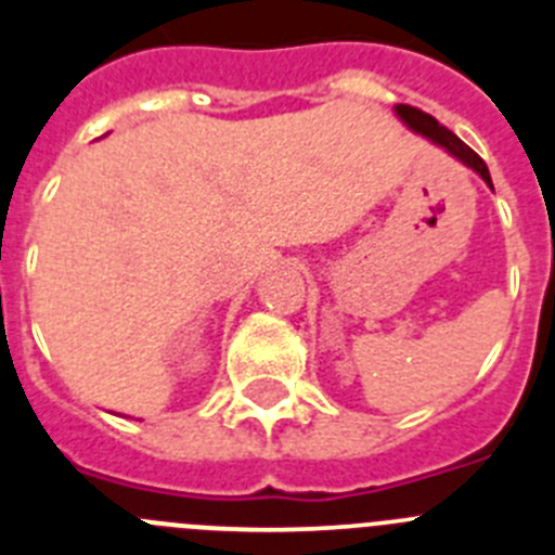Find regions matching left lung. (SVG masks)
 Here are the masks:
<instances>
[{"label":"left lung","instance_id":"left-lung-1","mask_svg":"<svg viewBox=\"0 0 555 555\" xmlns=\"http://www.w3.org/2000/svg\"><path fill=\"white\" fill-rule=\"evenodd\" d=\"M397 113H400V119H403L405 125L411 127V130L423 132L425 139L436 141V144H442L444 150L453 152L455 158L464 160V164H467V166H473V169L478 171L480 178H483L489 185H492V178H489L487 164H483V158H480L478 152L469 150V146L464 144V141H461L459 135H455V132H450L448 127L439 125V121H436L434 116H430V113L420 111V107H411V105H400V107H397Z\"/></svg>","mask_w":555,"mask_h":555}]
</instances>
